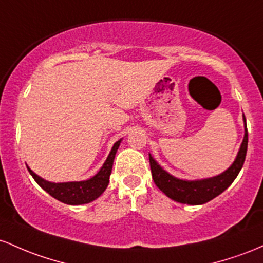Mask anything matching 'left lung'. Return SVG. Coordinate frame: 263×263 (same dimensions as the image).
<instances>
[{
  "label": "left lung",
  "mask_w": 263,
  "mask_h": 263,
  "mask_svg": "<svg viewBox=\"0 0 263 263\" xmlns=\"http://www.w3.org/2000/svg\"><path fill=\"white\" fill-rule=\"evenodd\" d=\"M245 122V137L241 144L238 154L236 156L235 161L231 166L226 171H223L220 175L214 176V178L202 179V180H181L175 178L166 173L163 167L160 166L149 154L150 169H152L153 180L155 185L160 189L161 191L174 201L181 203H187V205H201L214 197L219 196L221 193L226 190L232 181L238 175L240 170L242 169L247 153V143H249V134H247L246 118L243 116Z\"/></svg>",
  "instance_id": "left-lung-1"
}]
</instances>
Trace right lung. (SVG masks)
Masks as SVG:
<instances>
[{"mask_svg": "<svg viewBox=\"0 0 263 263\" xmlns=\"http://www.w3.org/2000/svg\"><path fill=\"white\" fill-rule=\"evenodd\" d=\"M122 139L118 140L111 147L107 160L103 164L100 169L93 178L84 180V181H70V182H51L47 181L34 174L29 167L27 169L32 178L36 180V182L43 189L44 191L54 199L60 200L61 202L68 203V205H82V203H88L98 197L104 193L109 184V176H110L111 167H113V161L116 158V153L120 145Z\"/></svg>", "mask_w": 263, "mask_h": 263, "instance_id": "right-lung-1", "label": "right lung"}]
</instances>
